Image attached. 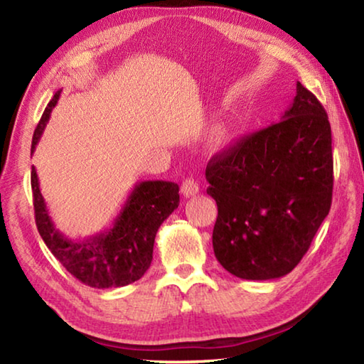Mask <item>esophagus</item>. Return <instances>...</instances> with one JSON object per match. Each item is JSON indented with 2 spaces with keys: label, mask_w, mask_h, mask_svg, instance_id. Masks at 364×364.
<instances>
[{
  "label": "esophagus",
  "mask_w": 364,
  "mask_h": 364,
  "mask_svg": "<svg viewBox=\"0 0 364 364\" xmlns=\"http://www.w3.org/2000/svg\"><path fill=\"white\" fill-rule=\"evenodd\" d=\"M181 193L184 197H193L199 193V183L194 178H186L181 184Z\"/></svg>",
  "instance_id": "1"
}]
</instances>
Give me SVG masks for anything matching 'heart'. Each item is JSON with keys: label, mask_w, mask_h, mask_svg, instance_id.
Segmentation results:
<instances>
[{"label": "heart", "mask_w": 364, "mask_h": 364, "mask_svg": "<svg viewBox=\"0 0 364 364\" xmlns=\"http://www.w3.org/2000/svg\"><path fill=\"white\" fill-rule=\"evenodd\" d=\"M231 141H232L231 127L226 125V123H218V125H215L208 130L205 136V146L208 151L218 152L230 146Z\"/></svg>", "instance_id": "1"}]
</instances>
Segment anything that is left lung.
<instances>
[{
  "label": "left lung",
  "instance_id": "8db88e82",
  "mask_svg": "<svg viewBox=\"0 0 364 364\" xmlns=\"http://www.w3.org/2000/svg\"><path fill=\"white\" fill-rule=\"evenodd\" d=\"M331 125L297 82L281 122L210 159L205 178L218 207L213 252L242 279L282 278L297 267L328 217L334 184Z\"/></svg>",
  "mask_w": 364,
  "mask_h": 364
}]
</instances>
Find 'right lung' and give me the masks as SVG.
<instances>
[{
  "label": "right lung",
  "instance_id": "obj_1",
  "mask_svg": "<svg viewBox=\"0 0 364 364\" xmlns=\"http://www.w3.org/2000/svg\"><path fill=\"white\" fill-rule=\"evenodd\" d=\"M59 90L41 115L32 139V154L38 144L51 110L60 96ZM176 183L141 181L117 215L114 223L100 234L70 239L64 236L49 217L43 199L38 175L32 167V193L36 228L51 254L83 284L96 289L128 286L143 276L152 262V250L160 225L180 204Z\"/></svg>",
  "mask_w": 364,
  "mask_h": 364
}]
</instances>
